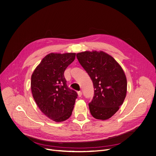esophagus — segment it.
<instances>
[{"mask_svg":"<svg viewBox=\"0 0 156 156\" xmlns=\"http://www.w3.org/2000/svg\"><path fill=\"white\" fill-rule=\"evenodd\" d=\"M78 95L79 97H81L82 96V92L80 91H78Z\"/></svg>","mask_w":156,"mask_h":156,"instance_id":"obj_1","label":"esophagus"}]
</instances>
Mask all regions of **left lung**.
Returning <instances> with one entry per match:
<instances>
[{
    "label": "left lung",
    "mask_w": 156,
    "mask_h": 156,
    "mask_svg": "<svg viewBox=\"0 0 156 156\" xmlns=\"http://www.w3.org/2000/svg\"><path fill=\"white\" fill-rule=\"evenodd\" d=\"M76 57L93 84L94 95L88 104L91 115L101 120L111 118L119 110L127 95L124 71L104 51H86L77 53Z\"/></svg>",
    "instance_id": "1"
}]
</instances>
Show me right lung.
<instances>
[{
  "label": "right lung",
  "instance_id": "right-lung-1",
  "mask_svg": "<svg viewBox=\"0 0 156 156\" xmlns=\"http://www.w3.org/2000/svg\"><path fill=\"white\" fill-rule=\"evenodd\" d=\"M76 53L46 55L31 76L30 88L39 108L49 119L61 122L68 119L73 110L77 93L69 88L64 76Z\"/></svg>",
  "mask_w": 156,
  "mask_h": 156
}]
</instances>
